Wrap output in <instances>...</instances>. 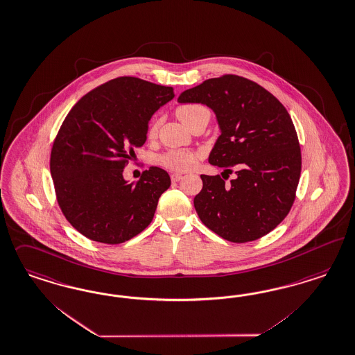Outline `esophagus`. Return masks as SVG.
Returning a JSON list of instances; mask_svg holds the SVG:
<instances>
[{"label": "esophagus", "mask_w": 355, "mask_h": 355, "mask_svg": "<svg viewBox=\"0 0 355 355\" xmlns=\"http://www.w3.org/2000/svg\"><path fill=\"white\" fill-rule=\"evenodd\" d=\"M183 179V175L182 173H172L171 175V180L173 183H178V182H180Z\"/></svg>", "instance_id": "obj_1"}]
</instances>
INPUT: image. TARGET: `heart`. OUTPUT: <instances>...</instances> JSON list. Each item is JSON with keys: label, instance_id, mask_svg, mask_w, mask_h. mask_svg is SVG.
<instances>
[{"label": "heart", "instance_id": "b5f03b06", "mask_svg": "<svg viewBox=\"0 0 355 355\" xmlns=\"http://www.w3.org/2000/svg\"><path fill=\"white\" fill-rule=\"evenodd\" d=\"M202 114H209V110L202 105H182L176 109V117L189 128ZM158 130L157 122H151L147 129V137H155ZM197 153L191 150H171L159 158V164L172 171H188L195 167Z\"/></svg>", "mask_w": 355, "mask_h": 355}]
</instances>
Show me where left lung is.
Segmentation results:
<instances>
[{
	"mask_svg": "<svg viewBox=\"0 0 355 355\" xmlns=\"http://www.w3.org/2000/svg\"><path fill=\"white\" fill-rule=\"evenodd\" d=\"M178 101L214 112L221 135L209 163L225 172L236 170L229 184L220 175H201L202 189L193 200L200 220L236 243L274 230L292 208L302 172L300 145L287 109L259 84L236 75L205 80Z\"/></svg>",
	"mask_w": 355,
	"mask_h": 355,
	"instance_id": "1",
	"label": "left lung"
}]
</instances>
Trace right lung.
Returning a JSON list of instances; mask_svg holds the SVG:
<instances>
[{"label": "right lung", "instance_id": "right-lung-1", "mask_svg": "<svg viewBox=\"0 0 355 355\" xmlns=\"http://www.w3.org/2000/svg\"><path fill=\"white\" fill-rule=\"evenodd\" d=\"M173 97L172 87L123 76L83 96L67 114L50 170L58 204L83 236L117 245L153 221L170 175L150 167L129 184L122 173L134 148L145 145L153 114Z\"/></svg>", "mask_w": 355, "mask_h": 355}]
</instances>
